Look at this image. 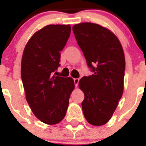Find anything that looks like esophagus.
Segmentation results:
<instances>
[{
	"label": "esophagus",
	"instance_id": "obj_1",
	"mask_svg": "<svg viewBox=\"0 0 146 146\" xmlns=\"http://www.w3.org/2000/svg\"><path fill=\"white\" fill-rule=\"evenodd\" d=\"M74 82L75 87H77L78 86V83H79V79L78 78H74Z\"/></svg>",
	"mask_w": 146,
	"mask_h": 146
}]
</instances>
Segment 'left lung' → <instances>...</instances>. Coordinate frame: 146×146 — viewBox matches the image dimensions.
I'll list each match as a JSON object with an SVG mask.
<instances>
[{
  "label": "left lung",
  "instance_id": "obj_1",
  "mask_svg": "<svg viewBox=\"0 0 146 146\" xmlns=\"http://www.w3.org/2000/svg\"><path fill=\"white\" fill-rule=\"evenodd\" d=\"M77 42L92 75L79 82L85 98L83 114L89 123H108L118 106L123 91L125 57L121 42L110 30L91 23L72 28Z\"/></svg>",
  "mask_w": 146,
  "mask_h": 146
}]
</instances>
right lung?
Masks as SVG:
<instances>
[{
  "label": "right lung",
  "instance_id": "right-lung-1",
  "mask_svg": "<svg viewBox=\"0 0 146 146\" xmlns=\"http://www.w3.org/2000/svg\"><path fill=\"white\" fill-rule=\"evenodd\" d=\"M70 33L69 25H47L32 36L23 51L21 77L26 100L36 117L47 124L64 119L74 88L72 77L53 75Z\"/></svg>",
  "mask_w": 146,
  "mask_h": 146
}]
</instances>
